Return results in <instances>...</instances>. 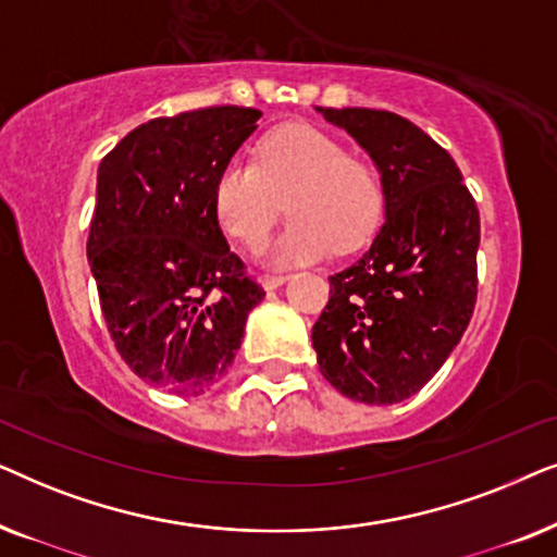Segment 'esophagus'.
<instances>
[{
	"instance_id": "esophagus-1",
	"label": "esophagus",
	"mask_w": 557,
	"mask_h": 557,
	"mask_svg": "<svg viewBox=\"0 0 557 557\" xmlns=\"http://www.w3.org/2000/svg\"><path fill=\"white\" fill-rule=\"evenodd\" d=\"M288 281V276H273V273H265V276H261V286L265 288V292H273V288L284 286Z\"/></svg>"
}]
</instances>
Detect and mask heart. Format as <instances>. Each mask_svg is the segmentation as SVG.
<instances>
[{
    "mask_svg": "<svg viewBox=\"0 0 557 557\" xmlns=\"http://www.w3.org/2000/svg\"><path fill=\"white\" fill-rule=\"evenodd\" d=\"M292 223L269 250L276 265H294L362 248L377 233L385 193L377 172L334 136L286 124L263 136L256 164L231 162L215 182V215L246 248L263 246L284 215Z\"/></svg>",
    "mask_w": 557,
    "mask_h": 557,
    "instance_id": "obj_1",
    "label": "heart"
}]
</instances>
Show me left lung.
<instances>
[{
  "label": "left lung",
  "mask_w": 557,
  "mask_h": 557,
  "mask_svg": "<svg viewBox=\"0 0 557 557\" xmlns=\"http://www.w3.org/2000/svg\"><path fill=\"white\" fill-rule=\"evenodd\" d=\"M368 151L385 193V223L368 253L330 276L311 330L322 375L347 398L393 406L436 375L476 304L479 210L459 166L408 119L322 109Z\"/></svg>",
  "instance_id": "left-lung-1"
}]
</instances>
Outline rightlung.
I'll list each match as a JSON object with an SVG mask.
<instances>
[{
    "label": "right lung",
    "mask_w": 557,
    "mask_h": 557,
    "mask_svg": "<svg viewBox=\"0 0 557 557\" xmlns=\"http://www.w3.org/2000/svg\"><path fill=\"white\" fill-rule=\"evenodd\" d=\"M258 119L240 106L151 119L98 166L88 263L103 319L128 368L162 391L215 385L265 296L215 215L218 174Z\"/></svg>",
    "instance_id": "obj_1"
}]
</instances>
